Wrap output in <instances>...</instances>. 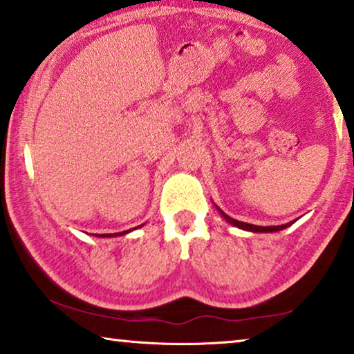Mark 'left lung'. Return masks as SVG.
<instances>
[{
	"mask_svg": "<svg viewBox=\"0 0 354 354\" xmlns=\"http://www.w3.org/2000/svg\"><path fill=\"white\" fill-rule=\"evenodd\" d=\"M215 207H216L218 213H220V215L225 218V220L229 223V225L236 226L239 229H243V231H248V232H277V231H282V229H286V227H288L290 225H293V221L287 223V225H281V226H257V225H250V223H242V221L234 220V218L227 216L226 213L223 212L220 207H218V205H215Z\"/></svg>",
	"mask_w": 354,
	"mask_h": 354,
	"instance_id": "left-lung-1",
	"label": "left lung"
}]
</instances>
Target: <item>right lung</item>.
Returning <instances> with one entry per match:
<instances>
[{
	"mask_svg": "<svg viewBox=\"0 0 354 354\" xmlns=\"http://www.w3.org/2000/svg\"><path fill=\"white\" fill-rule=\"evenodd\" d=\"M141 226H138V227H141ZM128 232H131V229H128V231H123V232H115V234H101V236H97V237H118V236H125V234H128Z\"/></svg>",
	"mask_w": 354,
	"mask_h": 354,
	"instance_id": "obj_1",
	"label": "right lung"
}]
</instances>
